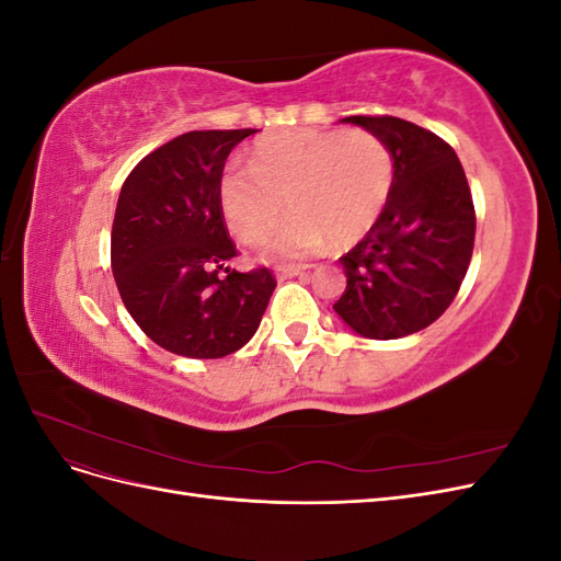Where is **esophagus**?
I'll return each instance as SVG.
<instances>
[{
	"instance_id": "esophagus-1",
	"label": "esophagus",
	"mask_w": 561,
	"mask_h": 561,
	"mask_svg": "<svg viewBox=\"0 0 561 561\" xmlns=\"http://www.w3.org/2000/svg\"><path fill=\"white\" fill-rule=\"evenodd\" d=\"M309 266H278L276 276L278 278H295V276H304L307 274Z\"/></svg>"
}]
</instances>
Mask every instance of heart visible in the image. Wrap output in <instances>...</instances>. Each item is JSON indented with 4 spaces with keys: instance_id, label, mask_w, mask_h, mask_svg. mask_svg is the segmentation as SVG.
<instances>
[{
    "instance_id": "1",
    "label": "heart",
    "mask_w": 561,
    "mask_h": 561,
    "mask_svg": "<svg viewBox=\"0 0 561 561\" xmlns=\"http://www.w3.org/2000/svg\"><path fill=\"white\" fill-rule=\"evenodd\" d=\"M393 190V154L369 130H280L250 149V168L219 180L227 225L243 243L260 241L285 206L283 222L262 250L297 262L328 245L348 248L377 225Z\"/></svg>"
}]
</instances>
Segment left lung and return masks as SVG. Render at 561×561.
I'll list each match as a JSON object with an SVG mask.
<instances>
[{
    "instance_id": "8db88e82",
    "label": "left lung",
    "mask_w": 561,
    "mask_h": 561,
    "mask_svg": "<svg viewBox=\"0 0 561 561\" xmlns=\"http://www.w3.org/2000/svg\"><path fill=\"white\" fill-rule=\"evenodd\" d=\"M393 154V190L377 225L342 260L346 290L336 316L367 339L428 328L461 287L472 257L474 208L456 151L398 116H346Z\"/></svg>"
}]
</instances>
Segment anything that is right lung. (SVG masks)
Wrapping results in <instances>:
<instances>
[{
  "instance_id": "obj_1",
  "label": "right lung",
  "mask_w": 561,
  "mask_h": 561,
  "mask_svg": "<svg viewBox=\"0 0 561 561\" xmlns=\"http://www.w3.org/2000/svg\"><path fill=\"white\" fill-rule=\"evenodd\" d=\"M257 133L192 130L126 178L112 225V271L140 330L184 358H225L257 332L276 280L229 268L236 245L219 203L231 149ZM226 268L227 277L218 271Z\"/></svg>"
}]
</instances>
